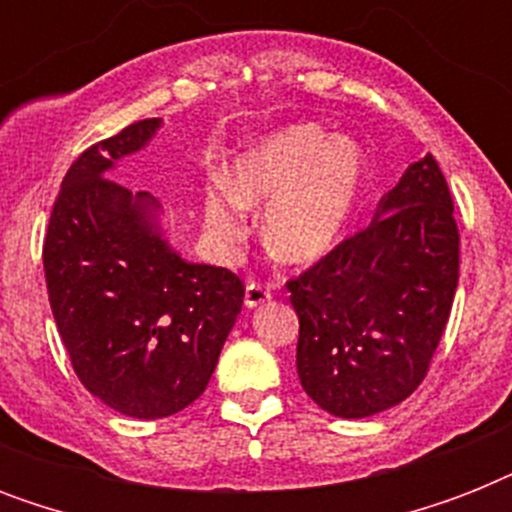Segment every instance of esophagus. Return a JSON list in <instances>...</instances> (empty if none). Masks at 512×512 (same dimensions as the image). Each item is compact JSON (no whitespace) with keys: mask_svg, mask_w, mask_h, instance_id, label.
I'll use <instances>...</instances> for the list:
<instances>
[{"mask_svg":"<svg viewBox=\"0 0 512 512\" xmlns=\"http://www.w3.org/2000/svg\"><path fill=\"white\" fill-rule=\"evenodd\" d=\"M271 300V289L263 287V284H247L244 289V305L247 308H257V305H263Z\"/></svg>","mask_w":512,"mask_h":512,"instance_id":"esophagus-1","label":"esophagus"}]
</instances>
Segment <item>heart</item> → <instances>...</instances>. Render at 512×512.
<instances>
[{
	"instance_id": "b5f03b06",
	"label": "heart",
	"mask_w": 512,
	"mask_h": 512,
	"mask_svg": "<svg viewBox=\"0 0 512 512\" xmlns=\"http://www.w3.org/2000/svg\"><path fill=\"white\" fill-rule=\"evenodd\" d=\"M364 180L366 154L356 140L292 124L241 156L228 191L207 193L204 215L209 231L233 244L247 233L244 207H265V247L281 263L308 265L337 247Z\"/></svg>"
}]
</instances>
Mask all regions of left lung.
<instances>
[{
	"mask_svg": "<svg viewBox=\"0 0 512 512\" xmlns=\"http://www.w3.org/2000/svg\"><path fill=\"white\" fill-rule=\"evenodd\" d=\"M460 279V233L433 156L406 167L364 231L287 284L300 385L324 412L361 420L428 374Z\"/></svg>",
	"mask_w": 512,
	"mask_h": 512,
	"instance_id": "obj_1",
	"label": "left lung"
}]
</instances>
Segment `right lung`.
<instances>
[{
	"mask_svg": "<svg viewBox=\"0 0 512 512\" xmlns=\"http://www.w3.org/2000/svg\"><path fill=\"white\" fill-rule=\"evenodd\" d=\"M162 119L87 148L66 172L42 260L50 308L76 377L138 420L170 417L204 393L244 303L228 268L188 263L159 225L162 204L111 172Z\"/></svg>",
	"mask_w": 512,
	"mask_h": 512,
	"instance_id": "obj_1",
	"label": "right lung"
}]
</instances>
